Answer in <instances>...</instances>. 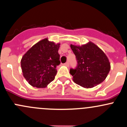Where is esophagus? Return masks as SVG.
<instances>
[{
	"mask_svg": "<svg viewBox=\"0 0 127 127\" xmlns=\"http://www.w3.org/2000/svg\"><path fill=\"white\" fill-rule=\"evenodd\" d=\"M64 65H65V66H67V67H69V63L67 61V62H66V63L64 64Z\"/></svg>",
	"mask_w": 127,
	"mask_h": 127,
	"instance_id": "obj_1",
	"label": "esophagus"
}]
</instances>
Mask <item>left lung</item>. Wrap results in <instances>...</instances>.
<instances>
[{
	"instance_id": "8db88e82",
	"label": "left lung",
	"mask_w": 127,
	"mask_h": 127,
	"mask_svg": "<svg viewBox=\"0 0 127 127\" xmlns=\"http://www.w3.org/2000/svg\"><path fill=\"white\" fill-rule=\"evenodd\" d=\"M70 48L78 63L75 69L70 70L76 84L85 88H91L105 80L111 65L102 50L91 41L81 46L70 44Z\"/></svg>"
}]
</instances>
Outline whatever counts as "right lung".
Returning <instances> with one entry per match:
<instances>
[{
    "label": "right lung",
    "instance_id": "1",
    "mask_svg": "<svg viewBox=\"0 0 127 127\" xmlns=\"http://www.w3.org/2000/svg\"><path fill=\"white\" fill-rule=\"evenodd\" d=\"M60 44L48 38L37 42L24 55L21 61L23 76L33 87H47L55 79L57 66L60 64Z\"/></svg>",
    "mask_w": 127,
    "mask_h": 127
}]
</instances>
